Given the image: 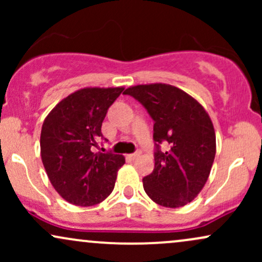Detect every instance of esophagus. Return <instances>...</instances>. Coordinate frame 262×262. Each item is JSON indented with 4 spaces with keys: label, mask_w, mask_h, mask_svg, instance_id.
I'll list each match as a JSON object with an SVG mask.
<instances>
[{
    "label": "esophagus",
    "mask_w": 262,
    "mask_h": 262,
    "mask_svg": "<svg viewBox=\"0 0 262 262\" xmlns=\"http://www.w3.org/2000/svg\"><path fill=\"white\" fill-rule=\"evenodd\" d=\"M140 155H141V151H140V150H138V151L134 152V154L129 155V158H130V159H137V158H139Z\"/></svg>",
    "instance_id": "esophagus-1"
}]
</instances>
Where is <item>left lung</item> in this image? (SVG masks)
I'll return each mask as SVG.
<instances>
[{
    "mask_svg": "<svg viewBox=\"0 0 262 262\" xmlns=\"http://www.w3.org/2000/svg\"><path fill=\"white\" fill-rule=\"evenodd\" d=\"M124 95L138 100L154 119L155 167L143 179L155 203L179 208L193 201L206 185L215 156V132L202 104L167 83L130 86ZM165 141L169 150L162 153Z\"/></svg>",
    "mask_w": 262,
    "mask_h": 262,
    "instance_id": "left-lung-1",
    "label": "left lung"
}]
</instances>
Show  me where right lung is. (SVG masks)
Here are the masks:
<instances>
[{
  "instance_id": "right-lung-1",
  "label": "right lung",
  "mask_w": 262,
  "mask_h": 262,
  "mask_svg": "<svg viewBox=\"0 0 262 262\" xmlns=\"http://www.w3.org/2000/svg\"><path fill=\"white\" fill-rule=\"evenodd\" d=\"M124 87H86L61 100L44 119L40 155L55 191L75 206L90 207L112 193L125 159L95 152L108 108Z\"/></svg>"
}]
</instances>
